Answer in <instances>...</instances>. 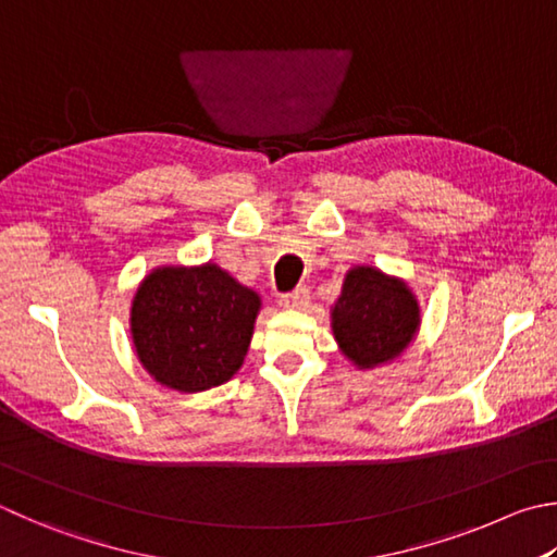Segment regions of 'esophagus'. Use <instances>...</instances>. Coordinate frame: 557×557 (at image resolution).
I'll return each instance as SVG.
<instances>
[{
  "label": "esophagus",
  "mask_w": 557,
  "mask_h": 557,
  "mask_svg": "<svg viewBox=\"0 0 557 557\" xmlns=\"http://www.w3.org/2000/svg\"><path fill=\"white\" fill-rule=\"evenodd\" d=\"M282 309H292V311H307L309 309V289L307 287H299L295 292H289L280 299Z\"/></svg>",
  "instance_id": "obj_1"
}]
</instances>
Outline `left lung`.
Returning <instances> with one entry per match:
<instances>
[{
	"mask_svg": "<svg viewBox=\"0 0 557 557\" xmlns=\"http://www.w3.org/2000/svg\"><path fill=\"white\" fill-rule=\"evenodd\" d=\"M419 329V299L401 277L375 265H356L346 272L331 307V331L338 350L358 370L397 362Z\"/></svg>",
	"mask_w": 557,
	"mask_h": 557,
	"instance_id": "obj_1",
	"label": "left lung"
}]
</instances>
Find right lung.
<instances>
[{"instance_id": "obj_1", "label": "right lung", "mask_w": 557, "mask_h": 557, "mask_svg": "<svg viewBox=\"0 0 557 557\" xmlns=\"http://www.w3.org/2000/svg\"><path fill=\"white\" fill-rule=\"evenodd\" d=\"M260 309L258 292L216 262L158 265L131 301L136 358L168 389L197 394L219 387L244 366Z\"/></svg>"}]
</instances>
